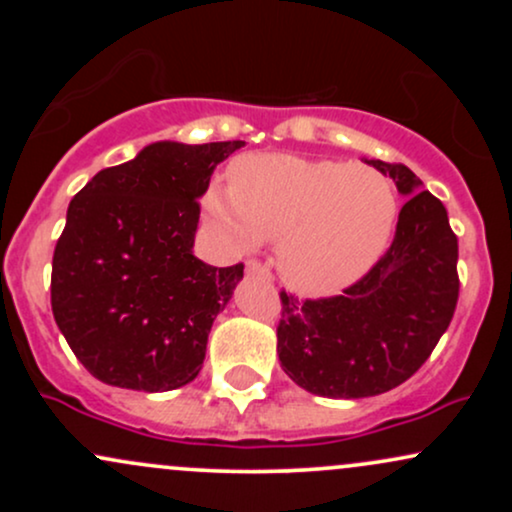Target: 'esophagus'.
I'll return each instance as SVG.
<instances>
[{
    "label": "esophagus",
    "mask_w": 512,
    "mask_h": 512,
    "mask_svg": "<svg viewBox=\"0 0 512 512\" xmlns=\"http://www.w3.org/2000/svg\"><path fill=\"white\" fill-rule=\"evenodd\" d=\"M245 274H248V276H269V269L260 262L250 260L248 264H245Z\"/></svg>",
    "instance_id": "esophagus-1"
}]
</instances>
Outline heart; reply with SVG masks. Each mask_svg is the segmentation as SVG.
<instances>
[{"mask_svg": "<svg viewBox=\"0 0 512 512\" xmlns=\"http://www.w3.org/2000/svg\"><path fill=\"white\" fill-rule=\"evenodd\" d=\"M204 209L236 252L279 240L276 264L291 289L332 296L383 257L397 219L390 180L361 163L248 154L211 182Z\"/></svg>", "mask_w": 512, "mask_h": 512, "instance_id": "1", "label": "heart"}]
</instances>
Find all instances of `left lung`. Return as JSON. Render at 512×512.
I'll return each instance as SVG.
<instances>
[{
	"instance_id": "1",
	"label": "left lung",
	"mask_w": 512,
	"mask_h": 512,
	"mask_svg": "<svg viewBox=\"0 0 512 512\" xmlns=\"http://www.w3.org/2000/svg\"><path fill=\"white\" fill-rule=\"evenodd\" d=\"M407 197L395 240L342 296L298 301L281 291L276 354L303 390L330 399L383 395L416 373L457 305V238L443 202L402 163L363 158Z\"/></svg>"
}]
</instances>
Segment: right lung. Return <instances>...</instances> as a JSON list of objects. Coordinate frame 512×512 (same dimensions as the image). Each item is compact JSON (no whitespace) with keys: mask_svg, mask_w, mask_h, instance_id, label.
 <instances>
[{"mask_svg":"<svg viewBox=\"0 0 512 512\" xmlns=\"http://www.w3.org/2000/svg\"><path fill=\"white\" fill-rule=\"evenodd\" d=\"M245 142H154L69 202L52 257V315L93 378L168 392L202 370L243 264L197 260V199Z\"/></svg>","mask_w":512,"mask_h":512,"instance_id":"1","label":"right lung"}]
</instances>
